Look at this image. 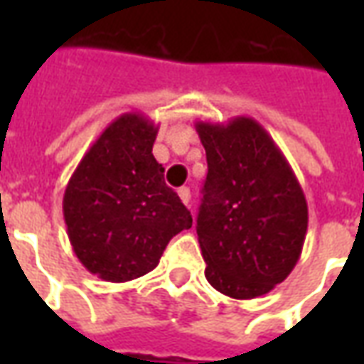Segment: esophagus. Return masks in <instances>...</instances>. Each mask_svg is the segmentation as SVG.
Segmentation results:
<instances>
[{"label": "esophagus", "mask_w": 364, "mask_h": 364, "mask_svg": "<svg viewBox=\"0 0 364 364\" xmlns=\"http://www.w3.org/2000/svg\"><path fill=\"white\" fill-rule=\"evenodd\" d=\"M177 195H179V198L183 200V205H189L191 203V191L189 187H181V189L177 191Z\"/></svg>", "instance_id": "34e87169"}]
</instances>
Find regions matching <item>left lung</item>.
<instances>
[{
	"mask_svg": "<svg viewBox=\"0 0 364 364\" xmlns=\"http://www.w3.org/2000/svg\"><path fill=\"white\" fill-rule=\"evenodd\" d=\"M195 127L208 164L197 216L206 281L230 298L263 296L300 259L308 230L304 191L252 117Z\"/></svg>",
	"mask_w": 364,
	"mask_h": 364,
	"instance_id": "obj_1",
	"label": "left lung"
}]
</instances>
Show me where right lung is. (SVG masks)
<instances>
[{"label": "right lung", "instance_id": "add662e5", "mask_svg": "<svg viewBox=\"0 0 364 364\" xmlns=\"http://www.w3.org/2000/svg\"><path fill=\"white\" fill-rule=\"evenodd\" d=\"M158 136L142 112H124L85 151L64 193V220L75 257L90 273L127 282L150 273L169 240L193 226L164 181L151 148Z\"/></svg>", "mask_w": 364, "mask_h": 364}]
</instances>
